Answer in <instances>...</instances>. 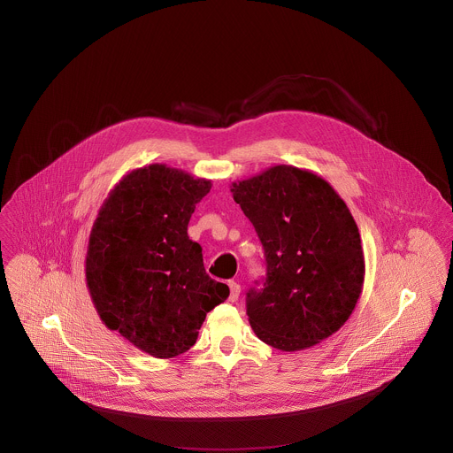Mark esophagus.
I'll return each instance as SVG.
<instances>
[{"label":"esophagus","instance_id":"1","mask_svg":"<svg viewBox=\"0 0 453 453\" xmlns=\"http://www.w3.org/2000/svg\"><path fill=\"white\" fill-rule=\"evenodd\" d=\"M240 292H242V287H240V283H236V281H229V301H231V303L238 301V297H240Z\"/></svg>","mask_w":453,"mask_h":453}]
</instances>
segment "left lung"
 Segmentation results:
<instances>
[{
	"mask_svg": "<svg viewBox=\"0 0 453 453\" xmlns=\"http://www.w3.org/2000/svg\"><path fill=\"white\" fill-rule=\"evenodd\" d=\"M231 192L265 247V288L247 294L256 336L281 352L319 345L350 319L364 285L359 227L320 175L276 165Z\"/></svg>",
	"mask_w": 453,
	"mask_h": 453,
	"instance_id": "1",
	"label": "left lung"
}]
</instances>
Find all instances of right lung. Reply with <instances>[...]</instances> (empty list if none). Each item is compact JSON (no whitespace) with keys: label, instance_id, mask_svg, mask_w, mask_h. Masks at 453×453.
Listing matches in <instances>:
<instances>
[{"label":"right lung","instance_id":"right-lung-1","mask_svg":"<svg viewBox=\"0 0 453 453\" xmlns=\"http://www.w3.org/2000/svg\"><path fill=\"white\" fill-rule=\"evenodd\" d=\"M211 180L166 165L131 170L92 224L86 281L101 322L138 350L172 359L197 340L206 313L229 296L204 272L187 226Z\"/></svg>","mask_w":453,"mask_h":453}]
</instances>
